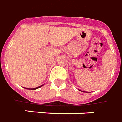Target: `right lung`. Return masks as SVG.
Here are the masks:
<instances>
[{
    "instance_id": "right-lung-1",
    "label": "right lung",
    "mask_w": 122,
    "mask_h": 122,
    "mask_svg": "<svg viewBox=\"0 0 122 122\" xmlns=\"http://www.w3.org/2000/svg\"><path fill=\"white\" fill-rule=\"evenodd\" d=\"M42 86L43 85H42V86H39V87H36V88H33V89H31V90H35V89H38V88H39V87H41V86ZM28 89V88H27Z\"/></svg>"
}]
</instances>
